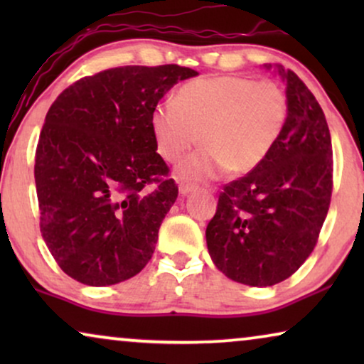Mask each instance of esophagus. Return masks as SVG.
Listing matches in <instances>:
<instances>
[{
  "label": "esophagus",
  "mask_w": 364,
  "mask_h": 364,
  "mask_svg": "<svg viewBox=\"0 0 364 364\" xmlns=\"http://www.w3.org/2000/svg\"><path fill=\"white\" fill-rule=\"evenodd\" d=\"M196 191V187L191 186V183H181L178 186V192H181V196H187V193H191Z\"/></svg>",
  "instance_id": "obj_1"
}]
</instances>
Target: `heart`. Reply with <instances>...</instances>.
<instances>
[{"mask_svg":"<svg viewBox=\"0 0 364 364\" xmlns=\"http://www.w3.org/2000/svg\"><path fill=\"white\" fill-rule=\"evenodd\" d=\"M288 121V97L273 81L205 76L182 84L176 104L159 102L151 114L156 149L178 162L198 142L202 151L177 167L182 181H210L228 168L247 173L265 161Z\"/></svg>","mask_w":364,"mask_h":364,"instance_id":"b5f03b06","label":"heart"}]
</instances>
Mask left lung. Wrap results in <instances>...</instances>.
I'll return each mask as SVG.
<instances>
[{
    "label": "left lung",
    "instance_id": "left-lung-1",
    "mask_svg": "<svg viewBox=\"0 0 364 364\" xmlns=\"http://www.w3.org/2000/svg\"><path fill=\"white\" fill-rule=\"evenodd\" d=\"M277 71L287 84L285 131L260 166L223 186L205 232L218 270L250 287L277 285L305 263L333 192L331 137L323 109L295 73L280 64Z\"/></svg>",
    "mask_w": 364,
    "mask_h": 364
}]
</instances>
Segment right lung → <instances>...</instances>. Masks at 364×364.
I'll return each mask as SVG.
<instances>
[{"label": "right lung", "instance_id": "right-lung-1", "mask_svg": "<svg viewBox=\"0 0 364 364\" xmlns=\"http://www.w3.org/2000/svg\"><path fill=\"white\" fill-rule=\"evenodd\" d=\"M197 71L121 66L71 84L51 104L34 159L39 228L61 270L89 287L137 275L178 196L156 152L151 114Z\"/></svg>", "mask_w": 364, "mask_h": 364}]
</instances>
